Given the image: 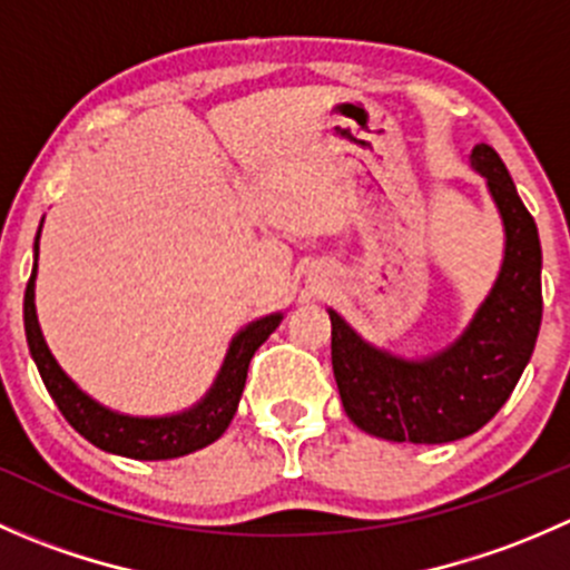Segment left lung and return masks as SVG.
<instances>
[{"label":"left lung","instance_id":"obj_1","mask_svg":"<svg viewBox=\"0 0 570 570\" xmlns=\"http://www.w3.org/2000/svg\"><path fill=\"white\" fill-rule=\"evenodd\" d=\"M502 215L504 258L493 289L455 342L428 358L407 361L364 342L331 314V361L342 405L364 433L411 444H446L476 433L497 416L530 364L538 342L540 295L538 226L491 146L471 151Z\"/></svg>","mask_w":570,"mask_h":570}]
</instances>
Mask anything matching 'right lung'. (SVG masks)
I'll use <instances>...</instances> for the list:
<instances>
[{"label": "right lung", "instance_id": "obj_1", "mask_svg": "<svg viewBox=\"0 0 570 570\" xmlns=\"http://www.w3.org/2000/svg\"><path fill=\"white\" fill-rule=\"evenodd\" d=\"M38 237L36 264H32V275L27 281L24 292V331L32 361H36L40 377H43V386L49 389L51 400L57 402V407L68 419V424L79 435H85L90 444L99 446V450L112 452V455L135 458V461H168V458H181L195 450H204L206 444L220 439L228 424H232L234 413H237L253 353L267 342V336L281 325L284 314H269V317L250 322L248 327H243L232 338L226 361H223L215 383H212L204 400L189 407V411L174 413V416H126V413H115L109 407L99 405L94 396L85 394L60 370L51 350L46 347V338L40 333L36 314Z\"/></svg>", "mask_w": 570, "mask_h": 570}]
</instances>
